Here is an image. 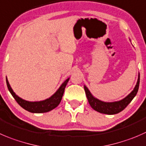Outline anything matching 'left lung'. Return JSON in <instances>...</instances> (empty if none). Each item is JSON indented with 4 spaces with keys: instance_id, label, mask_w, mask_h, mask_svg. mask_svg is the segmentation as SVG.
Segmentation results:
<instances>
[{
    "instance_id": "1",
    "label": "left lung",
    "mask_w": 146,
    "mask_h": 146,
    "mask_svg": "<svg viewBox=\"0 0 146 146\" xmlns=\"http://www.w3.org/2000/svg\"><path fill=\"white\" fill-rule=\"evenodd\" d=\"M139 83L140 74H138V81H137L136 85H135V88L132 90V92L122 100L115 102H104L98 100L91 94L90 90L86 86H84V90L89 104L91 106L92 108L94 109L95 111L100 113L113 115V114L118 113L123 110H124L127 107V106L131 103V100L133 99V98L136 96L137 93H138Z\"/></svg>"
}]
</instances>
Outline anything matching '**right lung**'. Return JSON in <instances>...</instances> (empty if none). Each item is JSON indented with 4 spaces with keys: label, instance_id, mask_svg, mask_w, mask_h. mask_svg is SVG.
Instances as JSON below:
<instances>
[{
    "label": "right lung",
    "instance_id": "1",
    "mask_svg": "<svg viewBox=\"0 0 146 146\" xmlns=\"http://www.w3.org/2000/svg\"><path fill=\"white\" fill-rule=\"evenodd\" d=\"M70 78L66 79L64 82L61 84L57 91L54 93L52 96H50L49 98L46 99V100H40V101H28L22 99L19 96H17L13 92V89L11 88L10 86L8 80L6 77V84L8 86V88L9 90L10 93L13 96V97L15 98L17 103L26 111H29L31 113H46L50 111L51 110L54 109L55 108L57 107L59 103L61 101L62 97L63 96L65 88L67 85Z\"/></svg>",
    "mask_w": 146,
    "mask_h": 146
}]
</instances>
